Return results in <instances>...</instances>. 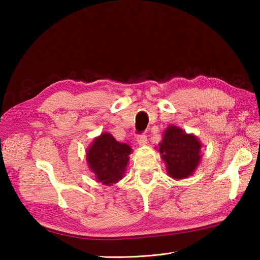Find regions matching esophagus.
Listing matches in <instances>:
<instances>
[{
  "mask_svg": "<svg viewBox=\"0 0 260 260\" xmlns=\"http://www.w3.org/2000/svg\"><path fill=\"white\" fill-rule=\"evenodd\" d=\"M137 143H139V145H141V146L146 144V143H147V136H146L145 133H142V134H140L139 136H137Z\"/></svg>",
  "mask_w": 260,
  "mask_h": 260,
  "instance_id": "esophagus-1",
  "label": "esophagus"
}]
</instances>
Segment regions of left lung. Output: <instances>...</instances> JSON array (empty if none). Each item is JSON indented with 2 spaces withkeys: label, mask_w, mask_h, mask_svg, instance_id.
<instances>
[{
  "label": "left lung",
  "mask_w": 260,
  "mask_h": 260,
  "mask_svg": "<svg viewBox=\"0 0 260 260\" xmlns=\"http://www.w3.org/2000/svg\"><path fill=\"white\" fill-rule=\"evenodd\" d=\"M201 144L197 137L176 126L165 131L163 141L159 143V153L167 163L168 173L173 179L190 176L200 162Z\"/></svg>",
  "instance_id": "8db88e82"
}]
</instances>
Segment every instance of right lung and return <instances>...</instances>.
Listing matches in <instances>:
<instances>
[{"mask_svg":"<svg viewBox=\"0 0 260 260\" xmlns=\"http://www.w3.org/2000/svg\"><path fill=\"white\" fill-rule=\"evenodd\" d=\"M132 148L118 143L114 137L104 133L93 141L87 152V161L97 181L110 185L123 178Z\"/></svg>","mask_w":260,"mask_h":260,"instance_id":"right-lung-1","label":"right lung"}]
</instances>
